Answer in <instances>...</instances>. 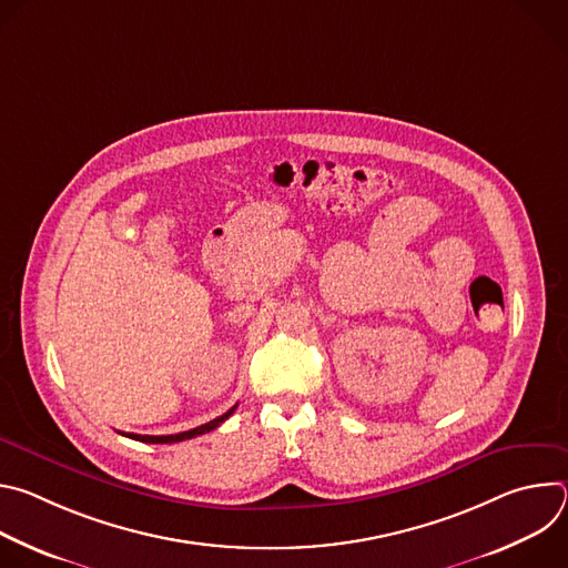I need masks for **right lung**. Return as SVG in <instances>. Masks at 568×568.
<instances>
[{"label": "right lung", "instance_id": "obj_1", "mask_svg": "<svg viewBox=\"0 0 568 568\" xmlns=\"http://www.w3.org/2000/svg\"><path fill=\"white\" fill-rule=\"evenodd\" d=\"M235 412V407H231L226 414H222L220 418H215V420H211V423H206V425H200V427H195V429H189V432H182V434H171V436H141V434H123V436H128V438H132V440H141V443H152V445H156V443H161V445H166V443H180V440H189V438H195V436H202V434H206V432H213L215 427H220L231 414Z\"/></svg>", "mask_w": 568, "mask_h": 568}]
</instances>
